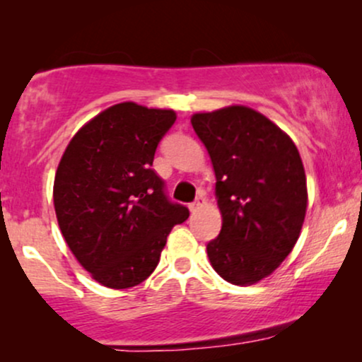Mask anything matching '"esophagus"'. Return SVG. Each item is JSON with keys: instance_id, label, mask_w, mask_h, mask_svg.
Segmentation results:
<instances>
[{"instance_id": "obj_1", "label": "esophagus", "mask_w": 362, "mask_h": 362, "mask_svg": "<svg viewBox=\"0 0 362 362\" xmlns=\"http://www.w3.org/2000/svg\"><path fill=\"white\" fill-rule=\"evenodd\" d=\"M202 204H204V199H202V197L195 199V201L192 202V204H189V209H190V213H195V211H197L199 207H201Z\"/></svg>"}]
</instances>
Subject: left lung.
<instances>
[{
	"label": "left lung",
	"mask_w": 362,
	"mask_h": 362,
	"mask_svg": "<svg viewBox=\"0 0 362 362\" xmlns=\"http://www.w3.org/2000/svg\"><path fill=\"white\" fill-rule=\"evenodd\" d=\"M190 122L213 161L223 216L207 257L224 281L255 284L300 238L308 202L300 153L276 124L243 105L194 114Z\"/></svg>",
	"instance_id": "8db88e82"
}]
</instances>
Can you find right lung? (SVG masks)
I'll list each match as a JSON object with an SVG mask.
<instances>
[{
    "label": "right lung",
    "instance_id": "obj_1",
    "mask_svg": "<svg viewBox=\"0 0 362 362\" xmlns=\"http://www.w3.org/2000/svg\"><path fill=\"white\" fill-rule=\"evenodd\" d=\"M173 110L124 102L69 141L54 178V209L69 250L95 281L138 286L156 269L167 236L189 218L153 170Z\"/></svg>",
    "mask_w": 362,
    "mask_h": 362
}]
</instances>
